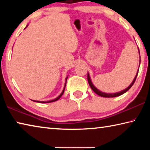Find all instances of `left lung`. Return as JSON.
Masks as SVG:
<instances>
[{"instance_id":"obj_1","label":"left lung","mask_w":150,"mask_h":150,"mask_svg":"<svg viewBox=\"0 0 150 150\" xmlns=\"http://www.w3.org/2000/svg\"><path fill=\"white\" fill-rule=\"evenodd\" d=\"M138 50H139V48H138ZM139 57H140V56H139ZM139 65H140V60H139ZM138 71H139V69L138 70V72H137V73H136L135 77H134V79L133 81H132V82L131 84L129 85L128 87H127L126 88H125V89L123 90V91H120V92L115 93H106L102 92V91H99L98 89H97V88H96L95 87V86H94V85L93 84V83H92V81H91V78H90V76H89V74H88H88H87V80H88V84H89L91 88H92V90L94 91V92H95L96 94H97L98 95H99L100 96H103V97H108V98H109V97H116V96H120V95H122L124 93H125L129 89H130V88L132 87V85H134V82H135V81L136 79L137 76H138Z\"/></svg>"}]
</instances>
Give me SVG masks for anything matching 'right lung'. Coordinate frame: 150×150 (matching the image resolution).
I'll list each match as a JSON object with an SVG mask.
<instances>
[{
    "mask_svg": "<svg viewBox=\"0 0 150 150\" xmlns=\"http://www.w3.org/2000/svg\"><path fill=\"white\" fill-rule=\"evenodd\" d=\"M28 26V25L26 26V27ZM67 77H66V79H65V86H64V88H63V91H62V93L60 94V95L57 96V98H55V99H54V100H48V101H38V100H33V101H34V102H37V103H52V102H55V101H56V100H59V98H61V96H62V95H63V93H64V91H65V85H66V83H67Z\"/></svg>",
    "mask_w": 150,
    "mask_h": 150,
    "instance_id": "right-lung-1",
    "label": "right lung"
}]
</instances>
